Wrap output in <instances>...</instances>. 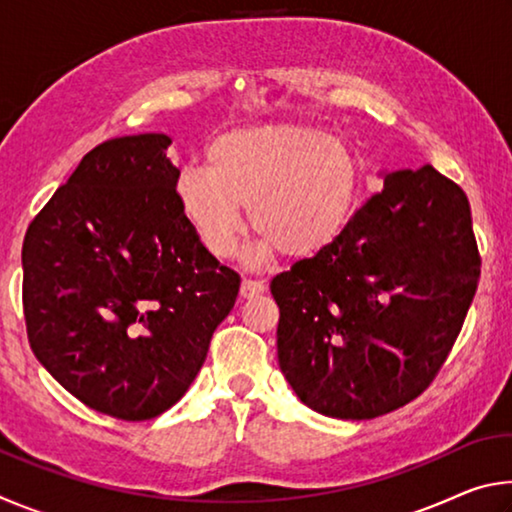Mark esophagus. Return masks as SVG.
Segmentation results:
<instances>
[{"mask_svg":"<svg viewBox=\"0 0 512 512\" xmlns=\"http://www.w3.org/2000/svg\"><path fill=\"white\" fill-rule=\"evenodd\" d=\"M266 284L262 280H244L241 282V298H255L259 293H264Z\"/></svg>","mask_w":512,"mask_h":512,"instance_id":"34e87169","label":"esophagus"}]
</instances>
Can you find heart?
I'll return each instance as SVG.
<instances>
[{
  "label": "heart",
  "instance_id": "b5f03b06",
  "mask_svg": "<svg viewBox=\"0 0 512 512\" xmlns=\"http://www.w3.org/2000/svg\"><path fill=\"white\" fill-rule=\"evenodd\" d=\"M207 166L178 173L176 198L214 257L232 255L246 207L259 255L293 262L332 246L357 210L359 160L316 126L232 128L207 146Z\"/></svg>",
  "mask_w": 512,
  "mask_h": 512
}]
</instances>
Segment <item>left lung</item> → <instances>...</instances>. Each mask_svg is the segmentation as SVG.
<instances>
[{
	"instance_id": "left-lung-1",
	"label": "left lung",
	"mask_w": 512,
	"mask_h": 512,
	"mask_svg": "<svg viewBox=\"0 0 512 512\" xmlns=\"http://www.w3.org/2000/svg\"><path fill=\"white\" fill-rule=\"evenodd\" d=\"M479 275L463 189L431 164L384 173L332 246L273 277L284 377L329 418L400 409L443 368Z\"/></svg>"
}]
</instances>
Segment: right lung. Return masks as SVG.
<instances>
[{"instance_id":"add662e5","label":"right lung","mask_w":512,"mask_h":512,"mask_svg":"<svg viewBox=\"0 0 512 512\" xmlns=\"http://www.w3.org/2000/svg\"><path fill=\"white\" fill-rule=\"evenodd\" d=\"M169 144L144 133L94 146L22 246L33 354L76 400L128 422L187 393L241 282L180 210Z\"/></svg>"}]
</instances>
